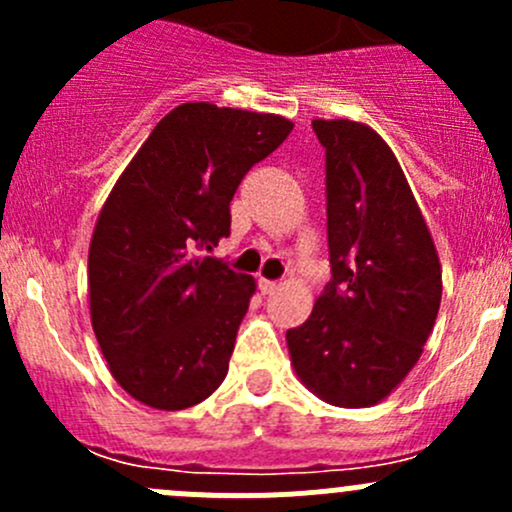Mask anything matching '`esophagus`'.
I'll return each mask as SVG.
<instances>
[{"label": "esophagus", "mask_w": 512, "mask_h": 512, "mask_svg": "<svg viewBox=\"0 0 512 512\" xmlns=\"http://www.w3.org/2000/svg\"><path fill=\"white\" fill-rule=\"evenodd\" d=\"M282 287V282H275V280H265V277H262L260 280V289L265 294H272V292H277V289Z\"/></svg>", "instance_id": "obj_1"}]
</instances>
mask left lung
Listing matches in <instances>:
<instances>
[{
    "instance_id": "1",
    "label": "left lung",
    "mask_w": 512,
    "mask_h": 512,
    "mask_svg": "<svg viewBox=\"0 0 512 512\" xmlns=\"http://www.w3.org/2000/svg\"><path fill=\"white\" fill-rule=\"evenodd\" d=\"M327 151L332 282L287 329L299 381L322 401L366 409L416 366L441 307V262L384 138L349 118H314Z\"/></svg>"
}]
</instances>
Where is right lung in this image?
I'll use <instances>...</instances> for the list:
<instances>
[{
  "label": "right lung",
  "instance_id": "obj_1",
  "mask_svg": "<svg viewBox=\"0 0 512 512\" xmlns=\"http://www.w3.org/2000/svg\"><path fill=\"white\" fill-rule=\"evenodd\" d=\"M292 128L275 113L180 103L108 193L89 247L91 324L141 404L183 411L223 384L255 280L203 252L230 235L247 170Z\"/></svg>",
  "mask_w": 512,
  "mask_h": 512
}]
</instances>
